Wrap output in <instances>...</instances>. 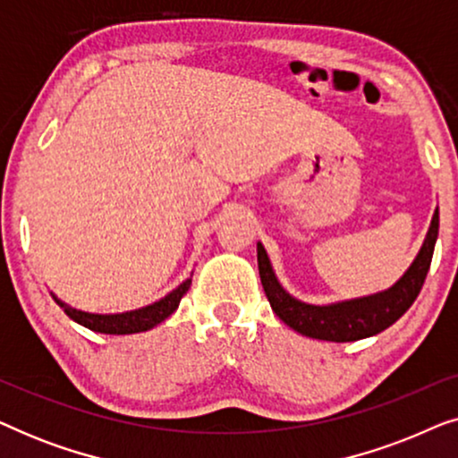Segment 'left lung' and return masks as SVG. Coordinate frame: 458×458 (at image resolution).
Returning <instances> with one entry per match:
<instances>
[{
	"label": "left lung",
	"mask_w": 458,
	"mask_h": 458,
	"mask_svg": "<svg viewBox=\"0 0 458 458\" xmlns=\"http://www.w3.org/2000/svg\"><path fill=\"white\" fill-rule=\"evenodd\" d=\"M437 229H440V212L436 208L421 250H419L415 260L411 262L403 277L392 287L371 293V296L342 300V302L331 304H306L302 300L293 298L292 293H287L273 271L265 246L259 242L256 243V252H259L262 287H265L275 315L285 325H290L293 331L306 337L327 342H356L362 340V337L377 335L379 331L396 323L417 300L423 281L428 277L431 256H434Z\"/></svg>",
	"instance_id": "left-lung-1"
}]
</instances>
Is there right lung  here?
Segmentation results:
<instances>
[{
	"label": "right lung",
	"mask_w": 458,
	"mask_h": 458,
	"mask_svg": "<svg viewBox=\"0 0 458 458\" xmlns=\"http://www.w3.org/2000/svg\"><path fill=\"white\" fill-rule=\"evenodd\" d=\"M191 285V277L185 279L183 284L174 287L171 293H166L165 298H160L158 302L141 306V309L127 310V312H114V315H98V312H85L79 309H72L66 302L52 293V298L58 302L68 317L72 321H77L83 327L98 331V334H110V335H129V334H140V331H148L156 327V325L165 321L179 309L181 298L185 296L187 290Z\"/></svg>",
	"instance_id": "obj_1"
}]
</instances>
